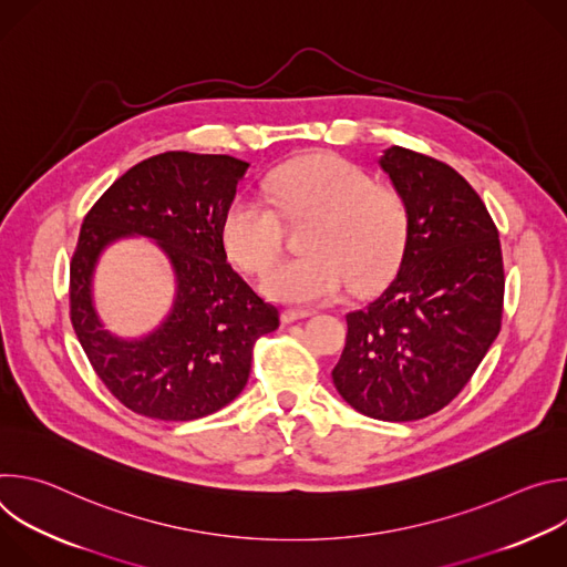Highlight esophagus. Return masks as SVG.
<instances>
[{
	"label": "esophagus",
	"instance_id": "obj_1",
	"mask_svg": "<svg viewBox=\"0 0 567 567\" xmlns=\"http://www.w3.org/2000/svg\"><path fill=\"white\" fill-rule=\"evenodd\" d=\"M311 313H313L311 309H291V307H289V309H285V311H282V316H280V318H282V322H293V320L307 318V316H311Z\"/></svg>",
	"mask_w": 567,
	"mask_h": 567
}]
</instances>
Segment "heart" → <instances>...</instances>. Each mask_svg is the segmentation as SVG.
I'll return each instance as SVG.
<instances>
[{
  "label": "heart",
  "mask_w": 567,
  "mask_h": 567,
  "mask_svg": "<svg viewBox=\"0 0 567 567\" xmlns=\"http://www.w3.org/2000/svg\"><path fill=\"white\" fill-rule=\"evenodd\" d=\"M265 193L287 217L313 219L305 235L309 256L274 267L262 278L267 296L298 305L330 300L350 280L354 287L374 285L399 260L406 206L350 161L334 154L300 158L271 173ZM221 241L241 269L262 274L282 249L280 217L269 204L239 195L221 217Z\"/></svg>",
  "instance_id": "1"
}]
</instances>
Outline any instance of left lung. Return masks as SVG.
Here are the masks:
<instances>
[{
	"label": "left lung",
	"instance_id": "1",
	"mask_svg": "<svg viewBox=\"0 0 567 567\" xmlns=\"http://www.w3.org/2000/svg\"><path fill=\"white\" fill-rule=\"evenodd\" d=\"M377 164L406 206V241L390 285L346 316L332 379L361 415L415 422L442 411L496 341L503 254L487 206L451 166L399 145Z\"/></svg>",
	"mask_w": 567,
	"mask_h": 567
}]
</instances>
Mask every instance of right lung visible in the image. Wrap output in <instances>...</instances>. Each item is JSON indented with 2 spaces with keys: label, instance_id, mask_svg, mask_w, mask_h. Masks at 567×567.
Listing matches in <instances>:
<instances>
[{
  "label": "right lung",
  "instance_id": "obj_1",
  "mask_svg": "<svg viewBox=\"0 0 567 567\" xmlns=\"http://www.w3.org/2000/svg\"><path fill=\"white\" fill-rule=\"evenodd\" d=\"M247 161L164 152L123 177L87 213L71 260V326L92 368L130 411L161 422L217 413L245 390L254 346L278 330V309L228 265L221 217ZM147 236L176 276L172 311L143 338L104 330L93 302L100 256L118 238Z\"/></svg>",
  "mask_w": 567,
  "mask_h": 567
}]
</instances>
